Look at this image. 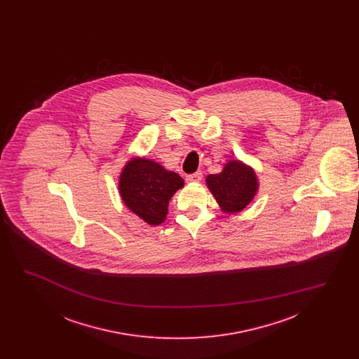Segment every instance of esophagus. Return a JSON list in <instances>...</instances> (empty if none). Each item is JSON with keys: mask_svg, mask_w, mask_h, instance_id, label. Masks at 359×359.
I'll use <instances>...</instances> for the list:
<instances>
[{"mask_svg": "<svg viewBox=\"0 0 359 359\" xmlns=\"http://www.w3.org/2000/svg\"><path fill=\"white\" fill-rule=\"evenodd\" d=\"M202 176H203L202 172H195V173L187 175V176H186V180H187L188 183H198V182L202 180Z\"/></svg>", "mask_w": 359, "mask_h": 359, "instance_id": "obj_1", "label": "esophagus"}]
</instances>
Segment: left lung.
I'll return each instance as SVG.
<instances>
[{"label": "left lung", "mask_w": 359, "mask_h": 359, "mask_svg": "<svg viewBox=\"0 0 359 359\" xmlns=\"http://www.w3.org/2000/svg\"><path fill=\"white\" fill-rule=\"evenodd\" d=\"M207 187L224 212H239L256 196L258 180L253 168L230 160L221 173L208 175Z\"/></svg>", "instance_id": "left-lung-1"}]
</instances>
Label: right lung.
I'll list each match as a JSON object with an SVG mask.
<instances>
[{
  "instance_id": "add662e5",
  "label": "right lung",
  "mask_w": 359,
  "mask_h": 359,
  "mask_svg": "<svg viewBox=\"0 0 359 359\" xmlns=\"http://www.w3.org/2000/svg\"><path fill=\"white\" fill-rule=\"evenodd\" d=\"M184 186L183 179L145 157H133L121 172L120 194L125 205L145 222L165 221L173 194Z\"/></svg>"
}]
</instances>
